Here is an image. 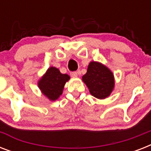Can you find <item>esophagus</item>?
I'll return each mask as SVG.
<instances>
[{"label":"esophagus","instance_id":"34e87169","mask_svg":"<svg viewBox=\"0 0 151 151\" xmlns=\"http://www.w3.org/2000/svg\"><path fill=\"white\" fill-rule=\"evenodd\" d=\"M70 75L73 78H77L78 76V72H72V73H70Z\"/></svg>","mask_w":151,"mask_h":151}]
</instances>
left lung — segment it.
Returning <instances> with one entry per match:
<instances>
[{"mask_svg": "<svg viewBox=\"0 0 151 151\" xmlns=\"http://www.w3.org/2000/svg\"><path fill=\"white\" fill-rule=\"evenodd\" d=\"M82 81L89 90L90 94L99 99L110 96L114 88V76L112 71L99 62H90L87 73Z\"/></svg>", "mask_w": 151, "mask_h": 151, "instance_id": "1", "label": "left lung"}]
</instances>
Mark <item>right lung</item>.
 I'll return each mask as SVG.
<instances>
[{"instance_id":"right-lung-1","label":"right lung","mask_w":151,"mask_h":151,"mask_svg":"<svg viewBox=\"0 0 151 151\" xmlns=\"http://www.w3.org/2000/svg\"><path fill=\"white\" fill-rule=\"evenodd\" d=\"M70 79V77L68 74H63L59 69L51 66L40 78L37 85L45 96L50 101H55L63 94L65 84Z\"/></svg>"}]
</instances>
